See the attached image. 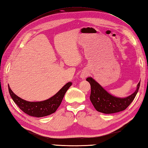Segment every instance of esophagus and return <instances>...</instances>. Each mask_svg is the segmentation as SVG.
Masks as SVG:
<instances>
[{
	"label": "esophagus",
	"mask_w": 148,
	"mask_h": 148,
	"mask_svg": "<svg viewBox=\"0 0 148 148\" xmlns=\"http://www.w3.org/2000/svg\"><path fill=\"white\" fill-rule=\"evenodd\" d=\"M80 77L82 78V79H84L87 77V73H86V72H83V73L80 75Z\"/></svg>",
	"instance_id": "obj_1"
}]
</instances>
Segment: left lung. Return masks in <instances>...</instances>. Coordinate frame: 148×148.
I'll return each instance as SVG.
<instances>
[{
	"label": "left lung",
	"mask_w": 148,
	"mask_h": 148,
	"mask_svg": "<svg viewBox=\"0 0 148 148\" xmlns=\"http://www.w3.org/2000/svg\"><path fill=\"white\" fill-rule=\"evenodd\" d=\"M91 86L90 99L97 111L104 114H112L124 111L136 97L140 86L138 83L136 92L125 98L112 96L94 80L92 77L86 78Z\"/></svg>",
	"instance_id": "left-lung-1"
}]
</instances>
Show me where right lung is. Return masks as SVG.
Wrapping results in <instances>:
<instances>
[{"label": "right lung", "instance_id": "right-lung-1", "mask_svg": "<svg viewBox=\"0 0 148 148\" xmlns=\"http://www.w3.org/2000/svg\"><path fill=\"white\" fill-rule=\"evenodd\" d=\"M71 85V82L67 83L54 96L40 102L27 101L15 95L9 86H8V89L12 99L21 111L29 116L40 118L51 114L57 110L66 92Z\"/></svg>", "mask_w": 148, "mask_h": 148}]
</instances>
